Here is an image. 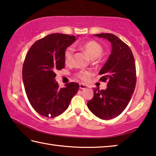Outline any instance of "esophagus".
I'll return each mask as SVG.
<instances>
[{
  "instance_id": "34e87169",
  "label": "esophagus",
  "mask_w": 156,
  "mask_h": 156,
  "mask_svg": "<svg viewBox=\"0 0 156 156\" xmlns=\"http://www.w3.org/2000/svg\"><path fill=\"white\" fill-rule=\"evenodd\" d=\"M87 88V86L84 85L83 84H80V89H84Z\"/></svg>"
}]
</instances>
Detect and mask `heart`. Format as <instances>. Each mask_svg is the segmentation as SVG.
Returning <instances> with one entry per match:
<instances>
[{"instance_id":"1","label":"heart","mask_w":156,"mask_h":156,"mask_svg":"<svg viewBox=\"0 0 156 156\" xmlns=\"http://www.w3.org/2000/svg\"><path fill=\"white\" fill-rule=\"evenodd\" d=\"M79 49L83 50L84 52L89 55L90 58L95 60L99 58L102 54L103 49L99 43H96V41H89L85 42L78 46ZM73 54V48L72 47H69L65 49L64 53V59L65 62L69 64L72 62ZM90 75V72L87 71H81L78 73V77L81 80H85L88 76Z\"/></svg>"}]
</instances>
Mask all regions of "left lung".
<instances>
[{
  "label": "left lung",
  "instance_id": "8db88e82",
  "mask_svg": "<svg viewBox=\"0 0 156 156\" xmlns=\"http://www.w3.org/2000/svg\"><path fill=\"white\" fill-rule=\"evenodd\" d=\"M94 36L103 38L112 44V53L100 69L101 81H107V88L94 89V97L87 102L89 109L102 120H111L119 115L130 102L135 90L136 71L131 49L112 34Z\"/></svg>",
  "mask_w": 156,
  "mask_h": 156
}]
</instances>
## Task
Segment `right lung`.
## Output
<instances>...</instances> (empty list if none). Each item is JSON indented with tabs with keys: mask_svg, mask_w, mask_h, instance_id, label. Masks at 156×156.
<instances>
[{
	"mask_svg": "<svg viewBox=\"0 0 156 156\" xmlns=\"http://www.w3.org/2000/svg\"><path fill=\"white\" fill-rule=\"evenodd\" d=\"M76 40L74 36L49 34L34 43L26 55L23 67L26 94L36 112L44 117L62 114L78 91V83H69L59 88L55 80L56 71L65 67V49Z\"/></svg>",
	"mask_w": 156,
	"mask_h": 156,
	"instance_id": "1",
	"label": "right lung"
}]
</instances>
